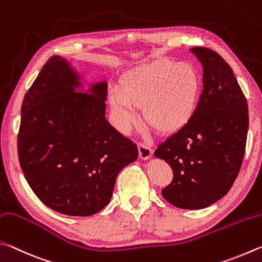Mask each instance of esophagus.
<instances>
[{
	"mask_svg": "<svg viewBox=\"0 0 262 262\" xmlns=\"http://www.w3.org/2000/svg\"><path fill=\"white\" fill-rule=\"evenodd\" d=\"M138 152H139L140 159L147 160L148 158H150V155H152V148H150L148 145H146L144 143H139L138 144Z\"/></svg>",
	"mask_w": 262,
	"mask_h": 262,
	"instance_id": "esophagus-1",
	"label": "esophagus"
}]
</instances>
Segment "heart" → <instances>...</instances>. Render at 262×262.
I'll list each match as a JSON object with an SVG mask.
<instances>
[{"label": "heart", "mask_w": 262, "mask_h": 262, "mask_svg": "<svg viewBox=\"0 0 262 262\" xmlns=\"http://www.w3.org/2000/svg\"><path fill=\"white\" fill-rule=\"evenodd\" d=\"M201 77L195 66L161 58L128 71L122 85H114L109 103L119 130L145 121L160 134H172L191 121L198 105Z\"/></svg>", "instance_id": "heart-1"}]
</instances>
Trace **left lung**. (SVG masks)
<instances>
[{"instance_id": "8db88e82", "label": "left lung", "mask_w": 262, "mask_h": 262, "mask_svg": "<svg viewBox=\"0 0 262 262\" xmlns=\"http://www.w3.org/2000/svg\"><path fill=\"white\" fill-rule=\"evenodd\" d=\"M204 67V90L191 121L159 144L154 155L172 169L161 193L184 209L208 207L226 195L245 155L249 107L230 66L206 47L191 49Z\"/></svg>"}]
</instances>
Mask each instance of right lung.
Returning <instances> with one entry per match:
<instances>
[{
	"instance_id": "right-lung-1",
	"label": "right lung",
	"mask_w": 262,
	"mask_h": 262,
	"mask_svg": "<svg viewBox=\"0 0 262 262\" xmlns=\"http://www.w3.org/2000/svg\"><path fill=\"white\" fill-rule=\"evenodd\" d=\"M66 59L52 56L26 92L17 147L32 191L55 212L90 216L109 204L137 145L104 117L108 86L79 92Z\"/></svg>"
}]
</instances>
